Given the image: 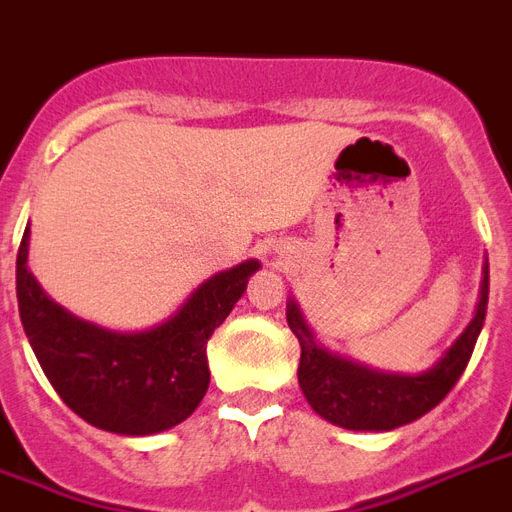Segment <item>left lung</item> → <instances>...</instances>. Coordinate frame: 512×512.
Wrapping results in <instances>:
<instances>
[{"mask_svg":"<svg viewBox=\"0 0 512 512\" xmlns=\"http://www.w3.org/2000/svg\"><path fill=\"white\" fill-rule=\"evenodd\" d=\"M486 302H489V265H484L479 310L471 326L465 328L463 336L431 371L418 376L378 373L331 355L313 342V331L307 328L299 307L289 302L286 321L302 347L297 373L302 394L315 413L342 429L392 431L405 426L429 413L458 384L484 326Z\"/></svg>","mask_w":512,"mask_h":512,"instance_id":"obj_1","label":"left lung"}]
</instances>
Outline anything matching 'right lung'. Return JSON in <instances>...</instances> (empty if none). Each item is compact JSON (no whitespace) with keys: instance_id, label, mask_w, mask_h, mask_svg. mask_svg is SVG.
I'll return each mask as SVG.
<instances>
[{"instance_id":"obj_1","label":"right lung","mask_w":512,"mask_h":512,"mask_svg":"<svg viewBox=\"0 0 512 512\" xmlns=\"http://www.w3.org/2000/svg\"><path fill=\"white\" fill-rule=\"evenodd\" d=\"M18 249V307L41 371L60 400L102 431L147 436L186 421L210 384L207 342L247 289L257 260L215 273L170 321L141 334H115L54 305Z\"/></svg>"}]
</instances>
